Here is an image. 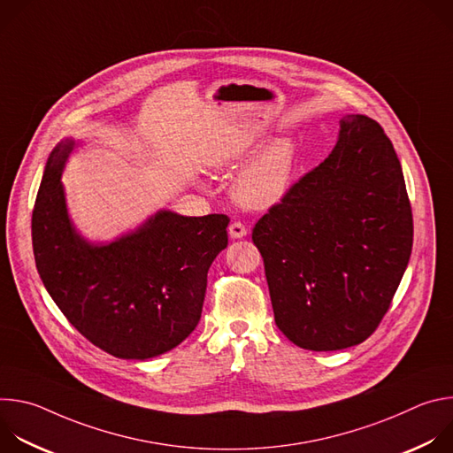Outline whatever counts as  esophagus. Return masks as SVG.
Returning a JSON list of instances; mask_svg holds the SVG:
<instances>
[{
	"instance_id": "1",
	"label": "esophagus",
	"mask_w": 453,
	"mask_h": 453,
	"mask_svg": "<svg viewBox=\"0 0 453 453\" xmlns=\"http://www.w3.org/2000/svg\"><path fill=\"white\" fill-rule=\"evenodd\" d=\"M247 234V227L242 222H233L229 226V236L231 238H243Z\"/></svg>"
}]
</instances>
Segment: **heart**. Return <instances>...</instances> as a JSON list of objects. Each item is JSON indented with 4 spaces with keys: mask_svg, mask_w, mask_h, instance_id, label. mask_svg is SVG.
I'll list each match as a JSON object with an SVG mask.
<instances>
[{
    "mask_svg": "<svg viewBox=\"0 0 453 453\" xmlns=\"http://www.w3.org/2000/svg\"><path fill=\"white\" fill-rule=\"evenodd\" d=\"M296 168V145L290 138H278L256 154L233 184L234 199L254 210L278 204L290 186Z\"/></svg>",
    "mask_w": 453,
    "mask_h": 453,
    "instance_id": "obj_1",
    "label": "heart"
}]
</instances>
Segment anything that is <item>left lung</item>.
Here are the masks:
<instances>
[{
  "label": "left lung",
  "instance_id": "left-lung-1",
  "mask_svg": "<svg viewBox=\"0 0 453 453\" xmlns=\"http://www.w3.org/2000/svg\"><path fill=\"white\" fill-rule=\"evenodd\" d=\"M412 234L391 140L378 121L346 114L332 154L252 229L278 328L311 351L364 342L391 306Z\"/></svg>",
  "mask_w": 453,
  "mask_h": 453
}]
</instances>
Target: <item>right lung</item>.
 <instances>
[{"label": "right lung", "mask_w": 453, "mask_h": 453, "mask_svg": "<svg viewBox=\"0 0 453 453\" xmlns=\"http://www.w3.org/2000/svg\"><path fill=\"white\" fill-rule=\"evenodd\" d=\"M73 140L48 157L32 213L37 273L60 311L96 348L147 360L179 346L201 320L208 271L227 247V215L157 211L111 243H89L68 215L60 175Z\"/></svg>", "instance_id": "right-lung-1"}]
</instances>
